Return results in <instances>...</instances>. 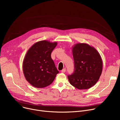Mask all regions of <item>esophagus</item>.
I'll return each instance as SVG.
<instances>
[{
    "label": "esophagus",
    "mask_w": 120,
    "mask_h": 120,
    "mask_svg": "<svg viewBox=\"0 0 120 120\" xmlns=\"http://www.w3.org/2000/svg\"><path fill=\"white\" fill-rule=\"evenodd\" d=\"M66 68H64L63 69V70L61 71V72H63V73H64V72H66Z\"/></svg>",
    "instance_id": "obj_1"
}]
</instances>
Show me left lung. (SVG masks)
I'll return each mask as SVG.
<instances>
[{
	"mask_svg": "<svg viewBox=\"0 0 120 120\" xmlns=\"http://www.w3.org/2000/svg\"><path fill=\"white\" fill-rule=\"evenodd\" d=\"M72 52L74 71L68 75L69 82L77 89H89L96 84L102 74L101 56L96 49L86 43L75 44Z\"/></svg>",
	"mask_w": 120,
	"mask_h": 120,
	"instance_id": "left-lung-1",
	"label": "left lung"
}]
</instances>
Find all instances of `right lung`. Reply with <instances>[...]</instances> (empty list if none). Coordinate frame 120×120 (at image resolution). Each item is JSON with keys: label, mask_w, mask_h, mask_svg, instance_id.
Segmentation results:
<instances>
[{"label": "right lung", "mask_w": 120, "mask_h": 120, "mask_svg": "<svg viewBox=\"0 0 120 120\" xmlns=\"http://www.w3.org/2000/svg\"><path fill=\"white\" fill-rule=\"evenodd\" d=\"M57 42L42 40L34 43L28 50L23 63V71L26 80L36 88L51 84L58 71L51 58V53Z\"/></svg>", "instance_id": "add662e5"}]
</instances>
